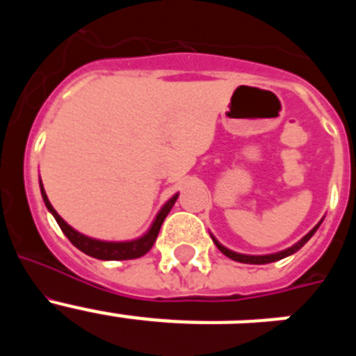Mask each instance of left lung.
I'll use <instances>...</instances> for the list:
<instances>
[{"mask_svg": "<svg viewBox=\"0 0 356 356\" xmlns=\"http://www.w3.org/2000/svg\"><path fill=\"white\" fill-rule=\"evenodd\" d=\"M321 222H323V219H321V221L317 222V225L314 226V228L310 229V232H308V234L305 235L303 238H300V241L296 242V244H292L291 248H287V250L278 251V253H269V254H244V253H237V251H232V250H228V248H226V246H222L221 242L217 241V238L213 237L212 234H210V237H212L213 244H216V246L219 248V251H221V253H225L226 257H228V259L235 260V262H242V264H271V262H276V260L285 259V257H291V254H294L296 251H300L301 248H303L305 244H307V242L310 241V237H312V235L316 234L317 228H319V226H321Z\"/></svg>", "mask_w": 356, "mask_h": 356, "instance_id": "1", "label": "left lung"}]
</instances>
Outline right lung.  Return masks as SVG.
<instances>
[{"instance_id":"add662e5","label":"right lung","mask_w":356,"mask_h":356,"mask_svg":"<svg viewBox=\"0 0 356 356\" xmlns=\"http://www.w3.org/2000/svg\"><path fill=\"white\" fill-rule=\"evenodd\" d=\"M39 185H40V194H42L44 205L46 209L49 210L53 217H55V221L58 222L60 229L64 232L65 237L72 242V246H76L78 250L83 251L85 254H89V257H94V259L99 260H131V259H139L143 254H146L147 251L151 250V246L155 244L156 237H159L160 226H162L163 219L168 217V213L171 212L172 205H175V201L178 200V193L175 194L172 197H169L165 203L162 205V209L159 210V213L155 216L151 226L147 228L146 234H143L140 237L131 238V241H99V238L89 237V235L80 234L78 229H74L72 226H69L67 222L58 216L53 205L49 203L48 196H46V191L42 187V181H40L39 176Z\"/></svg>"}]
</instances>
